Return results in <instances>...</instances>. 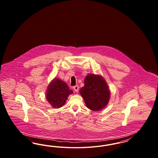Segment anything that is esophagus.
<instances>
[{
	"label": "esophagus",
	"instance_id": "1",
	"mask_svg": "<svg viewBox=\"0 0 158 158\" xmlns=\"http://www.w3.org/2000/svg\"><path fill=\"white\" fill-rule=\"evenodd\" d=\"M79 87L78 85H76L75 86H73V89L76 92H77L79 91Z\"/></svg>",
	"mask_w": 158,
	"mask_h": 158
}]
</instances>
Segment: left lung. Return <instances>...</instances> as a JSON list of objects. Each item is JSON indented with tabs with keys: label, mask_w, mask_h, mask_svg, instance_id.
Instances as JSON below:
<instances>
[{
	"label": "left lung",
	"mask_w": 158,
	"mask_h": 158,
	"mask_svg": "<svg viewBox=\"0 0 158 158\" xmlns=\"http://www.w3.org/2000/svg\"><path fill=\"white\" fill-rule=\"evenodd\" d=\"M84 84L79 92L87 108L94 111L103 109L110 98V91L104 77L90 73L85 78Z\"/></svg>",
	"instance_id": "1"
}]
</instances>
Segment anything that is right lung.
<instances>
[{
  "label": "right lung",
  "instance_id": "1",
  "mask_svg": "<svg viewBox=\"0 0 158 158\" xmlns=\"http://www.w3.org/2000/svg\"><path fill=\"white\" fill-rule=\"evenodd\" d=\"M73 91L68 85L58 78H54L50 83L46 90V99L54 108H59L65 104L70 94Z\"/></svg>",
  "mask_w": 158,
  "mask_h": 158
}]
</instances>
